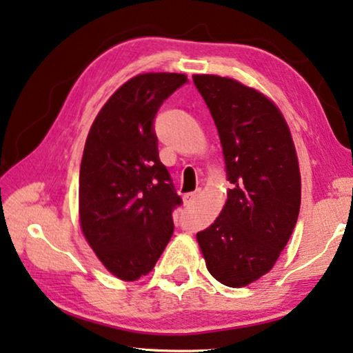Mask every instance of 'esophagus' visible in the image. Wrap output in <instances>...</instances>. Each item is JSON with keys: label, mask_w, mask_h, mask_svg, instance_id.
Wrapping results in <instances>:
<instances>
[{"label": "esophagus", "mask_w": 353, "mask_h": 353, "mask_svg": "<svg viewBox=\"0 0 353 353\" xmlns=\"http://www.w3.org/2000/svg\"><path fill=\"white\" fill-rule=\"evenodd\" d=\"M197 197H199V191L184 194L183 195V202H184V205H192L195 200H197Z\"/></svg>", "instance_id": "esophagus-1"}]
</instances>
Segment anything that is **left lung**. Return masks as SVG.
Instances as JSON below:
<instances>
[{"label":"left lung","mask_w":353,"mask_h":353,"mask_svg":"<svg viewBox=\"0 0 353 353\" xmlns=\"http://www.w3.org/2000/svg\"><path fill=\"white\" fill-rule=\"evenodd\" d=\"M207 102L233 186L197 243L214 279L245 287L267 274L295 229L301 176L289 124L259 90L214 74H194Z\"/></svg>","instance_id":"obj_1"}]
</instances>
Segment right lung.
<instances>
[{
	"mask_svg": "<svg viewBox=\"0 0 353 353\" xmlns=\"http://www.w3.org/2000/svg\"><path fill=\"white\" fill-rule=\"evenodd\" d=\"M184 74L146 72L101 108L85 142L79 178L80 229L108 273L137 281L154 268L181 203L159 161L153 120Z\"/></svg>",
	"mask_w": 353,
	"mask_h": 353,
	"instance_id": "1",
	"label": "right lung"
}]
</instances>
